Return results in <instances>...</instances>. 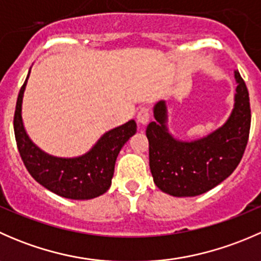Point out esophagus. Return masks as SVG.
Segmentation results:
<instances>
[{
	"label": "esophagus",
	"instance_id": "obj_1",
	"mask_svg": "<svg viewBox=\"0 0 261 261\" xmlns=\"http://www.w3.org/2000/svg\"><path fill=\"white\" fill-rule=\"evenodd\" d=\"M136 118H138L139 123H141V125H146V123L149 122V118H150L149 109H147V107H141V109L139 110Z\"/></svg>",
	"mask_w": 261,
	"mask_h": 261
}]
</instances>
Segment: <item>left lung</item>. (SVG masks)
Here are the masks:
<instances>
[{"label":"left lung","mask_w":261,"mask_h":261,"mask_svg":"<svg viewBox=\"0 0 261 261\" xmlns=\"http://www.w3.org/2000/svg\"><path fill=\"white\" fill-rule=\"evenodd\" d=\"M235 80V103L227 121L197 140L174 138L168 128L167 103H155V121L147 125L146 136L150 170L160 191L174 197L199 196L236 169L247 145L251 111L246 84L238 70Z\"/></svg>","instance_id":"1"}]
</instances>
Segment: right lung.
I'll list each match as a JSON object with an SVG mask.
<instances>
[{
    "label": "right lung",
    "instance_id": "obj_1",
    "mask_svg": "<svg viewBox=\"0 0 261 261\" xmlns=\"http://www.w3.org/2000/svg\"><path fill=\"white\" fill-rule=\"evenodd\" d=\"M29 75L30 70L18 93L14 117L15 138L26 169L38 183L64 198L92 199L106 193L111 187L118 152L135 135L136 122L130 120L107 131L81 156L50 155L33 143L22 122V98Z\"/></svg>",
    "mask_w": 261,
    "mask_h": 261
}]
</instances>
